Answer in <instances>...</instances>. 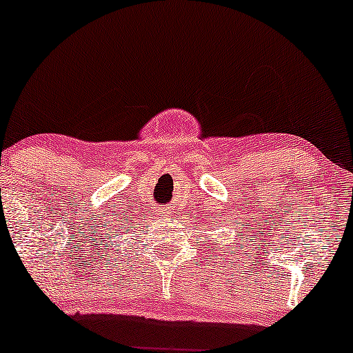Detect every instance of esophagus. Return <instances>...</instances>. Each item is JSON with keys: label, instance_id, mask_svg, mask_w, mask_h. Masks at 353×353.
Returning a JSON list of instances; mask_svg holds the SVG:
<instances>
[{"label": "esophagus", "instance_id": "esophagus-1", "mask_svg": "<svg viewBox=\"0 0 353 353\" xmlns=\"http://www.w3.org/2000/svg\"><path fill=\"white\" fill-rule=\"evenodd\" d=\"M165 213H168V215H172V212H170V210H168V212H166V210H165Z\"/></svg>", "mask_w": 353, "mask_h": 353}]
</instances>
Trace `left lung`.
Segmentation results:
<instances>
[{
	"label": "left lung",
	"mask_w": 353,
	"mask_h": 353,
	"mask_svg": "<svg viewBox=\"0 0 353 353\" xmlns=\"http://www.w3.org/2000/svg\"><path fill=\"white\" fill-rule=\"evenodd\" d=\"M239 236H240V240H241V239H243V232H241V233H239ZM241 241H243V240H241Z\"/></svg>",
	"instance_id": "obj_1"
}]
</instances>
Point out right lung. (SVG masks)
Returning <instances> with one entry per match:
<instances>
[{
    "label": "right lung",
    "mask_w": 353,
    "mask_h": 353,
    "mask_svg": "<svg viewBox=\"0 0 353 353\" xmlns=\"http://www.w3.org/2000/svg\"><path fill=\"white\" fill-rule=\"evenodd\" d=\"M123 225H125V230H126V232H128V230H130V220L123 221Z\"/></svg>",
    "instance_id": "obj_1"
}]
</instances>
